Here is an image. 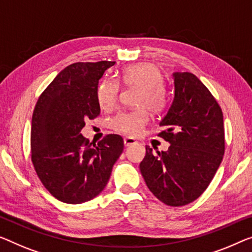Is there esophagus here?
Instances as JSON below:
<instances>
[{
    "mask_svg": "<svg viewBox=\"0 0 252 252\" xmlns=\"http://www.w3.org/2000/svg\"><path fill=\"white\" fill-rule=\"evenodd\" d=\"M123 141H125L126 147H129V146H132V145L137 144V141L134 140L133 138H130V137H126L125 139H123Z\"/></svg>",
    "mask_w": 252,
    "mask_h": 252,
    "instance_id": "34e87169",
    "label": "esophagus"
}]
</instances>
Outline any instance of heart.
<instances>
[{"mask_svg":"<svg viewBox=\"0 0 252 252\" xmlns=\"http://www.w3.org/2000/svg\"><path fill=\"white\" fill-rule=\"evenodd\" d=\"M119 80L126 87L139 88L136 97L138 108L119 112L111 121L116 132L137 136L149 121L147 108L153 113L162 112L167 104L163 76L158 66L152 63H137L123 69ZM120 85L113 79H105L96 90V98L100 108L111 111L119 99Z\"/></svg>","mask_w":252,"mask_h":252,"instance_id":"obj_1","label":"heart"}]
</instances>
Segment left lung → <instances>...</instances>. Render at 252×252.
I'll return each mask as SVG.
<instances>
[{
  "instance_id": "left-lung-1",
  "label": "left lung",
  "mask_w": 252,
  "mask_h": 252,
  "mask_svg": "<svg viewBox=\"0 0 252 252\" xmlns=\"http://www.w3.org/2000/svg\"><path fill=\"white\" fill-rule=\"evenodd\" d=\"M174 99L157 136L171 144L153 154L146 146L140 172L154 196L172 207L207 189L225 152L223 112L208 88L190 72H175Z\"/></svg>"
}]
</instances>
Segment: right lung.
I'll return each mask as SVG.
<instances>
[{
    "mask_svg": "<svg viewBox=\"0 0 252 252\" xmlns=\"http://www.w3.org/2000/svg\"><path fill=\"white\" fill-rule=\"evenodd\" d=\"M114 64H70L47 86L33 110L32 162L43 186L65 204H82L98 196L125 148L119 134H107L93 145L80 133L86 122L100 113L98 81Z\"/></svg>",
    "mask_w": 252,
    "mask_h": 252,
    "instance_id": "1",
    "label": "right lung"
}]
</instances>
